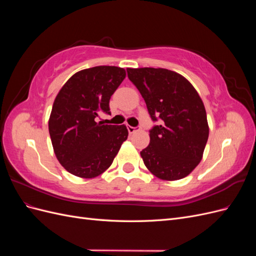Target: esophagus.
<instances>
[{
    "label": "esophagus",
    "instance_id": "34e87169",
    "mask_svg": "<svg viewBox=\"0 0 256 256\" xmlns=\"http://www.w3.org/2000/svg\"><path fill=\"white\" fill-rule=\"evenodd\" d=\"M127 129L129 131V134H134L136 131L140 129V127H132V126H127Z\"/></svg>",
    "mask_w": 256,
    "mask_h": 256
}]
</instances>
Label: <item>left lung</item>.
<instances>
[{
  "mask_svg": "<svg viewBox=\"0 0 256 256\" xmlns=\"http://www.w3.org/2000/svg\"><path fill=\"white\" fill-rule=\"evenodd\" d=\"M128 78L141 92L152 122L150 145L141 152L144 164L158 178L177 180L202 160L209 128L202 99L180 74L164 68H128Z\"/></svg>",
  "mask_w": 256,
  "mask_h": 256,
  "instance_id": "left-lung-1",
  "label": "left lung"
}]
</instances>
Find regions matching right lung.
I'll list each match as a JSON object with an SVG mask.
<instances>
[{"label":"right lung","instance_id":"obj_1","mask_svg":"<svg viewBox=\"0 0 256 256\" xmlns=\"http://www.w3.org/2000/svg\"><path fill=\"white\" fill-rule=\"evenodd\" d=\"M125 76L120 67H92L74 74L58 92L49 134L58 160L72 175L92 178L104 173L127 140L125 125L97 122L102 112L111 114L110 98Z\"/></svg>","mask_w":256,"mask_h":256}]
</instances>
